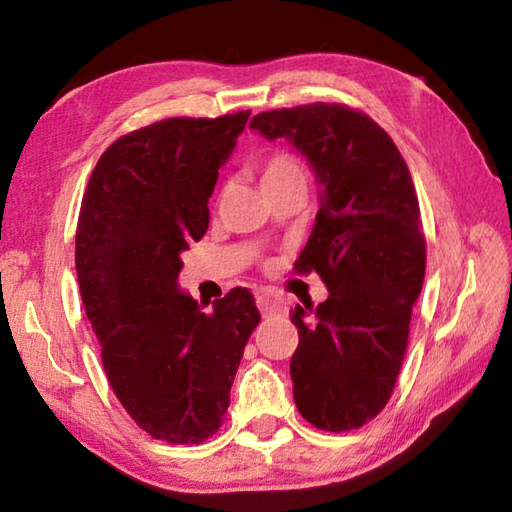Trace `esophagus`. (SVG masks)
I'll return each instance as SVG.
<instances>
[{"instance_id": "obj_1", "label": "esophagus", "mask_w": 512, "mask_h": 512, "mask_svg": "<svg viewBox=\"0 0 512 512\" xmlns=\"http://www.w3.org/2000/svg\"><path fill=\"white\" fill-rule=\"evenodd\" d=\"M257 307H259V311H262V316H275V314H282V311L287 309L280 298L268 296V293L257 296Z\"/></svg>"}]
</instances>
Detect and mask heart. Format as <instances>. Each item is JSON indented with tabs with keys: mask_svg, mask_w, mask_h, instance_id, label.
<instances>
[{
	"mask_svg": "<svg viewBox=\"0 0 512 512\" xmlns=\"http://www.w3.org/2000/svg\"><path fill=\"white\" fill-rule=\"evenodd\" d=\"M262 189L280 187L289 183H305L307 185V169L296 155L287 151L271 153L262 162Z\"/></svg>",
	"mask_w": 512,
	"mask_h": 512,
	"instance_id": "b5f03b06",
	"label": "heart"
}]
</instances>
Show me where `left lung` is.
I'll return each mask as SVG.
<instances>
[{"mask_svg":"<svg viewBox=\"0 0 512 512\" xmlns=\"http://www.w3.org/2000/svg\"><path fill=\"white\" fill-rule=\"evenodd\" d=\"M250 128L289 140L323 185L296 268L316 271L329 296L291 314L300 336L293 400L318 429H359L391 400L424 282L427 244L409 167L377 121L343 103L259 112Z\"/></svg>","mask_w":512,"mask_h":512,"instance_id":"1","label":"left lung"}]
</instances>
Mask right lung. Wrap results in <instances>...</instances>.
<instances>
[{"label":"right lung","mask_w":512,"mask_h":512,"mask_svg":"<svg viewBox=\"0 0 512 512\" xmlns=\"http://www.w3.org/2000/svg\"><path fill=\"white\" fill-rule=\"evenodd\" d=\"M248 117H171L121 135L83 194L76 273L103 370L137 427L171 445L219 431L262 318L244 287L210 314L178 289L180 255L205 235L219 167Z\"/></svg>","instance_id":"1"}]
</instances>
